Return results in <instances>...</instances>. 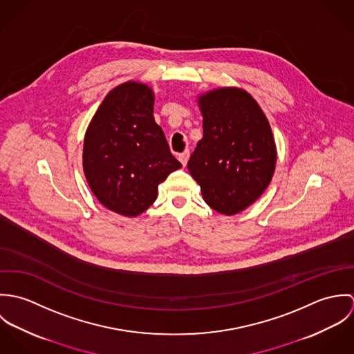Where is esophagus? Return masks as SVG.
I'll use <instances>...</instances> for the list:
<instances>
[{
  "label": "esophagus",
  "mask_w": 354,
  "mask_h": 354,
  "mask_svg": "<svg viewBox=\"0 0 354 354\" xmlns=\"http://www.w3.org/2000/svg\"><path fill=\"white\" fill-rule=\"evenodd\" d=\"M178 159H180V162L185 166L187 162H188V159H189V150H185V151L181 152V153L178 155Z\"/></svg>",
  "instance_id": "34e87169"
}]
</instances>
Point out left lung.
<instances>
[{
	"instance_id": "1",
	"label": "left lung",
	"mask_w": 354,
	"mask_h": 354,
	"mask_svg": "<svg viewBox=\"0 0 354 354\" xmlns=\"http://www.w3.org/2000/svg\"><path fill=\"white\" fill-rule=\"evenodd\" d=\"M203 138L188 160L212 209L234 215L256 202L271 183L277 149L271 127L252 97L236 87L199 97Z\"/></svg>"
}]
</instances>
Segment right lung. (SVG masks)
Returning a JSON list of instances; mask_svg holds the SVG:
<instances>
[{
    "mask_svg": "<svg viewBox=\"0 0 354 354\" xmlns=\"http://www.w3.org/2000/svg\"><path fill=\"white\" fill-rule=\"evenodd\" d=\"M180 167L153 120L151 88L138 82L113 88L84 136L83 170L97 199L120 215H140Z\"/></svg>",
    "mask_w": 354,
    "mask_h": 354,
    "instance_id": "1",
    "label": "right lung"
}]
</instances>
